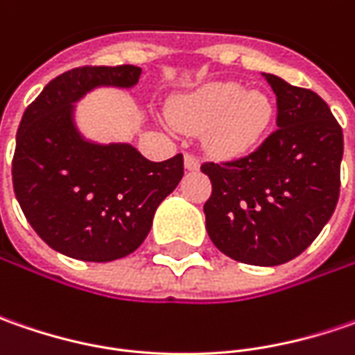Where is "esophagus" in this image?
I'll return each instance as SVG.
<instances>
[{"label":"esophagus","mask_w":355,"mask_h":355,"mask_svg":"<svg viewBox=\"0 0 355 355\" xmlns=\"http://www.w3.org/2000/svg\"><path fill=\"white\" fill-rule=\"evenodd\" d=\"M184 164H185V170L187 171H198L199 170V159L196 156H191V154H185Z\"/></svg>","instance_id":"obj_1"}]
</instances>
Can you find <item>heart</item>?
Segmentation results:
<instances>
[{
    "instance_id": "b5f03b06",
    "label": "heart",
    "mask_w": 355,
    "mask_h": 355,
    "mask_svg": "<svg viewBox=\"0 0 355 355\" xmlns=\"http://www.w3.org/2000/svg\"><path fill=\"white\" fill-rule=\"evenodd\" d=\"M175 128L205 130V144L217 156H241L263 140L275 116V101L265 90H245L231 80L203 85L168 108Z\"/></svg>"
}]
</instances>
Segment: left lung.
<instances>
[{"label": "left lung", "mask_w": 355, "mask_h": 355, "mask_svg": "<svg viewBox=\"0 0 355 355\" xmlns=\"http://www.w3.org/2000/svg\"><path fill=\"white\" fill-rule=\"evenodd\" d=\"M277 94L279 130L249 156L213 164L203 205L213 245L245 265L293 261L320 235L340 193L344 134L316 92L266 75Z\"/></svg>", "instance_id": "left-lung-1"}]
</instances>
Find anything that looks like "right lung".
Listing matches in <instances>:
<instances>
[{
    "label": "right lung",
    "instance_id": "add662e5",
    "mask_svg": "<svg viewBox=\"0 0 355 355\" xmlns=\"http://www.w3.org/2000/svg\"><path fill=\"white\" fill-rule=\"evenodd\" d=\"M142 69L83 67L53 78L23 112L13 189L29 225L67 257L108 263L148 237L157 205L184 178V156L150 162L132 144H101L76 124V103L96 89H134Z\"/></svg>",
    "mask_w": 355,
    "mask_h": 355
}]
</instances>
